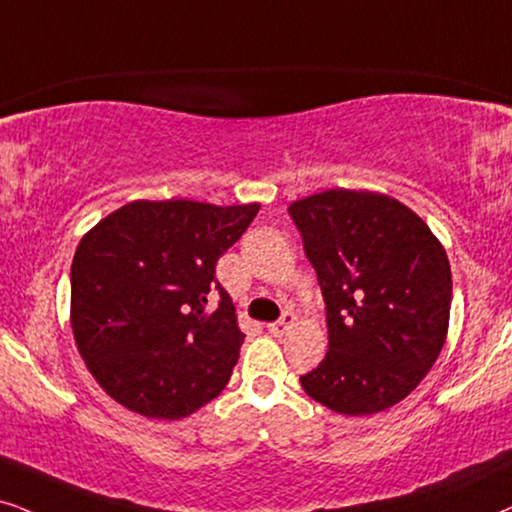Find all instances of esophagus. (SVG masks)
<instances>
[{"instance_id":"1","label":"esophagus","mask_w":512,"mask_h":512,"mask_svg":"<svg viewBox=\"0 0 512 512\" xmlns=\"http://www.w3.org/2000/svg\"><path fill=\"white\" fill-rule=\"evenodd\" d=\"M294 322H296V317H294V315H291V313H284V315H282V320H277V322L268 324V331H270L272 336H284L291 327H294Z\"/></svg>"}]
</instances>
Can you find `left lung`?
Segmentation results:
<instances>
[{"mask_svg":"<svg viewBox=\"0 0 512 512\" xmlns=\"http://www.w3.org/2000/svg\"><path fill=\"white\" fill-rule=\"evenodd\" d=\"M327 303L329 350L301 386L343 416L395 407L426 378L449 331L451 268L428 223L395 197L324 190L296 199Z\"/></svg>","mask_w":512,"mask_h":512,"instance_id":"obj_1","label":"left lung"}]
</instances>
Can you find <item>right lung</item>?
Listing matches in <instances>:
<instances>
[{"instance_id": "add662e5", "label": "right lung", "mask_w": 512, "mask_h": 512, "mask_svg": "<svg viewBox=\"0 0 512 512\" xmlns=\"http://www.w3.org/2000/svg\"><path fill=\"white\" fill-rule=\"evenodd\" d=\"M258 209L136 199L79 240L70 327L86 369L124 409L178 421L228 386L244 334L214 272ZM211 288L216 311L206 310Z\"/></svg>"}]
</instances>
